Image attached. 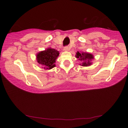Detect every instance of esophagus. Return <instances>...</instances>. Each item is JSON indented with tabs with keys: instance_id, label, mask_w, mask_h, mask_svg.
<instances>
[{
	"instance_id": "obj_1",
	"label": "esophagus",
	"mask_w": 128,
	"mask_h": 128,
	"mask_svg": "<svg viewBox=\"0 0 128 128\" xmlns=\"http://www.w3.org/2000/svg\"><path fill=\"white\" fill-rule=\"evenodd\" d=\"M64 51H68V50H69V47H68V46H66V47H64Z\"/></svg>"
}]
</instances>
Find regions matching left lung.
<instances>
[{"mask_svg": "<svg viewBox=\"0 0 128 128\" xmlns=\"http://www.w3.org/2000/svg\"><path fill=\"white\" fill-rule=\"evenodd\" d=\"M76 58H78V60H80L82 64H80V65L82 66H89L92 65V59H94V56L92 54L88 52H78L76 53Z\"/></svg>", "mask_w": 128, "mask_h": 128, "instance_id": "obj_1", "label": "left lung"}]
</instances>
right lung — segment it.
I'll list each match as a JSON object with an SVG mask.
<instances>
[{"label":"right lung","instance_id":"1","mask_svg":"<svg viewBox=\"0 0 128 128\" xmlns=\"http://www.w3.org/2000/svg\"><path fill=\"white\" fill-rule=\"evenodd\" d=\"M59 55V52L55 49L48 48L36 54V59L37 63L42 68L50 70L56 66V60Z\"/></svg>","mask_w":128,"mask_h":128}]
</instances>
